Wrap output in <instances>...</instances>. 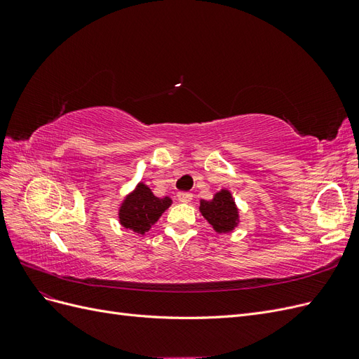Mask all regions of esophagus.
Returning <instances> with one entry per match:
<instances>
[{
    "instance_id": "34e87169",
    "label": "esophagus",
    "mask_w": 359,
    "mask_h": 359,
    "mask_svg": "<svg viewBox=\"0 0 359 359\" xmlns=\"http://www.w3.org/2000/svg\"><path fill=\"white\" fill-rule=\"evenodd\" d=\"M177 198H178V201L182 202V203H189V202H191V199H193V194L189 193V191H180V193L177 194Z\"/></svg>"
}]
</instances>
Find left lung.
<instances>
[{"mask_svg": "<svg viewBox=\"0 0 359 359\" xmlns=\"http://www.w3.org/2000/svg\"><path fill=\"white\" fill-rule=\"evenodd\" d=\"M199 211L217 233H229L240 223V211L232 198V193L222 189L211 201H201Z\"/></svg>", "mask_w": 359, "mask_h": 359, "instance_id": "1", "label": "left lung"}]
</instances>
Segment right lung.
<instances>
[{
  "label": "right lung",
  "instance_id": "right-lung-1",
  "mask_svg": "<svg viewBox=\"0 0 359 359\" xmlns=\"http://www.w3.org/2000/svg\"><path fill=\"white\" fill-rule=\"evenodd\" d=\"M170 205L172 199L169 196L161 199L154 196L147 184L140 181L119 205V224L137 235H145Z\"/></svg>",
  "mask_w": 359,
  "mask_h": 359
}]
</instances>
